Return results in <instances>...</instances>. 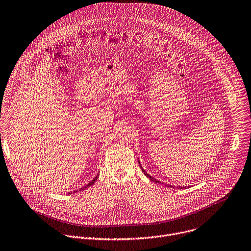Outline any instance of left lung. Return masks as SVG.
Wrapping results in <instances>:
<instances>
[{
    "label": "left lung",
    "instance_id": "8db88e82",
    "mask_svg": "<svg viewBox=\"0 0 251 251\" xmlns=\"http://www.w3.org/2000/svg\"><path fill=\"white\" fill-rule=\"evenodd\" d=\"M140 165H141V169H142V171H143V173H144V174H145V175H146V176H148V177H149V178H150V179H151V180H152V181H154V182H155V183H161V182H160V181H159V180H157V179H155V178H154V177H152V176H150V175H149V174H148V173H147V172H146V171H145V170H144V169H143V166H142V164H141V162H140ZM163 184H165V183H163ZM165 185H169V186H170V187H175V186H174V185H172V184H165ZM183 187H184V186H183ZM183 187H182V186H177V187H176V188H183Z\"/></svg>",
    "mask_w": 251,
    "mask_h": 251
}]
</instances>
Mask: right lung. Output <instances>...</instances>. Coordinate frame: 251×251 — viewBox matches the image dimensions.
I'll use <instances>...</instances> for the list:
<instances>
[{
  "instance_id": "obj_1",
  "label": "right lung",
  "mask_w": 251,
  "mask_h": 251,
  "mask_svg": "<svg viewBox=\"0 0 251 251\" xmlns=\"http://www.w3.org/2000/svg\"><path fill=\"white\" fill-rule=\"evenodd\" d=\"M99 174H100V173H99ZM99 174L97 175V176H95V178H94L93 180H91V181H90V182H89V183H88L87 185H85V186H83V187H81V188H80L79 190H82V189H86L87 187H90V186H92V185H93V184H94V183H95V182L97 181V179H98V176H99ZM76 191H78V190H75V191H72L71 193H74V192H76Z\"/></svg>"
}]
</instances>
